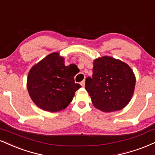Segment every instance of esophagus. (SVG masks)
Returning <instances> with one entry per match:
<instances>
[{"instance_id":"34e87169","label":"esophagus","mask_w":155,"mask_h":155,"mask_svg":"<svg viewBox=\"0 0 155 155\" xmlns=\"http://www.w3.org/2000/svg\"><path fill=\"white\" fill-rule=\"evenodd\" d=\"M81 85L82 86V87H84V85H85V80H83V81H81Z\"/></svg>"}]
</instances>
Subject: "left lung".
Listing matches in <instances>:
<instances>
[{"label":"left lung","mask_w":155,"mask_h":155,"mask_svg":"<svg viewBox=\"0 0 155 155\" xmlns=\"http://www.w3.org/2000/svg\"><path fill=\"white\" fill-rule=\"evenodd\" d=\"M92 77L86 79L85 89L94 107L109 113L126 107L133 96L136 78L128 64L110 56L94 60Z\"/></svg>","instance_id":"obj_1"}]
</instances>
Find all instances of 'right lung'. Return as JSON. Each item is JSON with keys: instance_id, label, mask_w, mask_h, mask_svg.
<instances>
[{"instance_id": "add662e5", "label": "right lung", "mask_w": 155, "mask_h": 155, "mask_svg": "<svg viewBox=\"0 0 155 155\" xmlns=\"http://www.w3.org/2000/svg\"><path fill=\"white\" fill-rule=\"evenodd\" d=\"M77 66H66L64 58L53 53L35 65L27 78V90L36 105L43 110H64L81 87L74 81Z\"/></svg>"}]
</instances>
